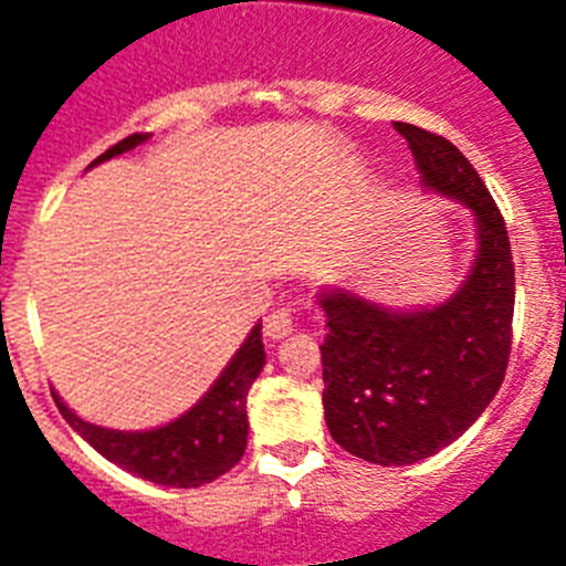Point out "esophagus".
<instances>
[{"label":"esophagus","mask_w":566,"mask_h":566,"mask_svg":"<svg viewBox=\"0 0 566 566\" xmlns=\"http://www.w3.org/2000/svg\"><path fill=\"white\" fill-rule=\"evenodd\" d=\"M263 328H266V337L283 339L286 334L294 332V314L289 308H274L266 319H263Z\"/></svg>","instance_id":"esophagus-1"}]
</instances>
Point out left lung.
<instances>
[{
	"label": "left lung",
	"mask_w": 566,
	"mask_h": 566,
	"mask_svg": "<svg viewBox=\"0 0 566 566\" xmlns=\"http://www.w3.org/2000/svg\"><path fill=\"white\" fill-rule=\"evenodd\" d=\"M422 181L473 209L479 258L444 306L385 312L345 292L326 312L323 408L332 439L374 464H413L462 437L496 397L513 345L516 269L504 218L448 138L397 122Z\"/></svg>",
	"instance_id": "8db88e82"
}]
</instances>
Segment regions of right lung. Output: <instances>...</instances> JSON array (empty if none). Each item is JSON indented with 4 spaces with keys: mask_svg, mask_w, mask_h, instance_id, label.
<instances>
[{
    "mask_svg": "<svg viewBox=\"0 0 566 566\" xmlns=\"http://www.w3.org/2000/svg\"><path fill=\"white\" fill-rule=\"evenodd\" d=\"M144 138H147L144 133L127 135L113 144L107 153L98 155L93 164L127 153ZM263 363H266L263 334H260V326H254L247 343L240 345L232 363L212 385V391L195 405L192 411L164 424L158 431H107V428L78 419L56 394L53 399H56L62 417L76 428L78 437L87 439L104 459L115 462L118 468L129 470L147 482L164 484V488H201L232 470L247 451V397Z\"/></svg>",
    "mask_w": 566,
    "mask_h": 566,
    "instance_id": "1",
    "label": "right lung"
}]
</instances>
